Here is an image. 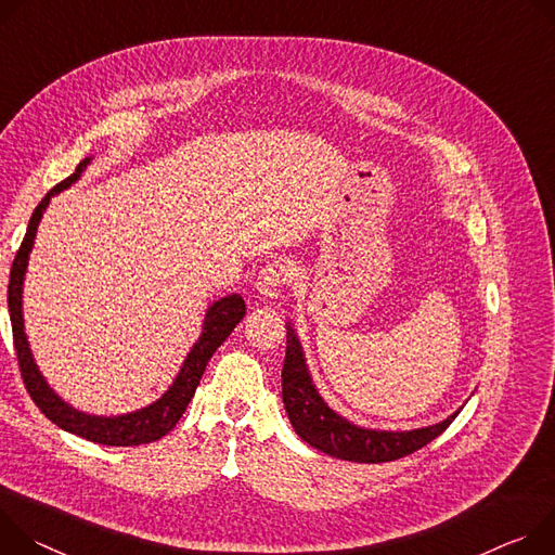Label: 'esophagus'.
Returning a JSON list of instances; mask_svg holds the SVG:
<instances>
[{"label":"esophagus","mask_w":555,"mask_h":555,"mask_svg":"<svg viewBox=\"0 0 555 555\" xmlns=\"http://www.w3.org/2000/svg\"><path fill=\"white\" fill-rule=\"evenodd\" d=\"M291 282V269L284 260H271L258 280V293L267 299H278L282 295V288Z\"/></svg>","instance_id":"1"}]
</instances>
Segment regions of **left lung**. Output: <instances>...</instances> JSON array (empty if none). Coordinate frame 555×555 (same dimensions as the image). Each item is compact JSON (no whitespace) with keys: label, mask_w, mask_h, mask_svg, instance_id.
I'll list each match as a JSON object with an SVG mask.
<instances>
[{"label":"left lung","mask_w":555,"mask_h":555,"mask_svg":"<svg viewBox=\"0 0 555 555\" xmlns=\"http://www.w3.org/2000/svg\"><path fill=\"white\" fill-rule=\"evenodd\" d=\"M286 357L282 365V399L291 425L306 443L315 450L354 463H388L403 459L429 441H435L450 427L459 412L446 421L410 429V433H384V429H363L335 414L315 390L306 371L301 346L291 326H286Z\"/></svg>","instance_id":"1"}]
</instances>
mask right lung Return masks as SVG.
<instances>
[{
  "label": "right lung",
  "instance_id": "1",
  "mask_svg": "<svg viewBox=\"0 0 555 555\" xmlns=\"http://www.w3.org/2000/svg\"><path fill=\"white\" fill-rule=\"evenodd\" d=\"M90 158L81 160L75 169L73 176L66 180H61L56 188H52L46 198L35 207L26 235L22 240L20 251L13 260L11 267V280H9V313H11V324H13V344L20 361V373L24 379V386L35 401V405L61 429H66L70 435H77L81 439H88L99 446H116V448H128V446H141V443H152L165 437L171 427L180 421V416L188 410L209 359L218 350V346L231 335L235 324L246 313L244 299L240 295H227L218 299L211 309L205 315V326L201 339L194 344L192 352L184 359L180 373L171 388L152 405L132 412V414H122V416H90L83 414L68 403L61 401L46 384L41 373L37 371V365L33 361L28 339L24 335V315H22V284H24V273L28 267V254L33 249L35 233L39 227V220L50 203V196L56 192L70 188V184L81 176Z\"/></svg>",
  "mask_w": 555,
  "mask_h": 555
}]
</instances>
